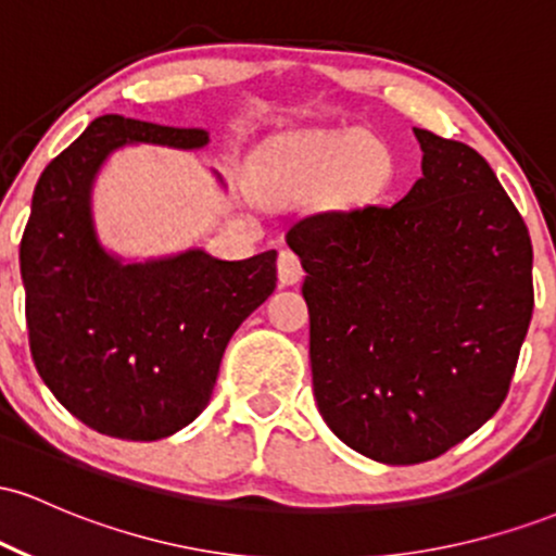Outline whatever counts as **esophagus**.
<instances>
[{"instance_id":"1","label":"esophagus","mask_w":556,"mask_h":556,"mask_svg":"<svg viewBox=\"0 0 556 556\" xmlns=\"http://www.w3.org/2000/svg\"><path fill=\"white\" fill-rule=\"evenodd\" d=\"M277 274H279V285L282 287H292L303 279V266H300V258L292 251H279V261H277Z\"/></svg>"}]
</instances>
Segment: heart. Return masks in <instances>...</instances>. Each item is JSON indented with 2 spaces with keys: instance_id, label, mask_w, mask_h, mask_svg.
I'll use <instances>...</instances> for the list:
<instances>
[{
  "instance_id": "b5f03b06",
  "label": "heart",
  "mask_w": 556,
  "mask_h": 556,
  "mask_svg": "<svg viewBox=\"0 0 556 556\" xmlns=\"http://www.w3.org/2000/svg\"><path fill=\"white\" fill-rule=\"evenodd\" d=\"M337 169L342 172V182L348 188H374L387 172L384 146L361 132L316 138L269 159L261 172V188L274 201L303 198L321 188Z\"/></svg>"
}]
</instances>
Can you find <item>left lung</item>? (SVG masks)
<instances>
[{"instance_id":"left-lung-1","label":"left lung","mask_w":556,"mask_h":556,"mask_svg":"<svg viewBox=\"0 0 556 556\" xmlns=\"http://www.w3.org/2000/svg\"><path fill=\"white\" fill-rule=\"evenodd\" d=\"M420 177L394 206L287 232L305 269L318 413L387 465L444 455L500 410L533 314L526 222L470 146L413 127Z\"/></svg>"}]
</instances>
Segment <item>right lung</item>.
Returning <instances> with one entry per match:
<instances>
[{
  "mask_svg": "<svg viewBox=\"0 0 556 556\" xmlns=\"http://www.w3.org/2000/svg\"><path fill=\"white\" fill-rule=\"evenodd\" d=\"M138 143L193 151L208 146V130L96 117L38 177L21 274L43 384L93 431L156 442L208 405L229 337L277 287V251L245 261L203 248L146 261L106 251L96 177L114 151Z\"/></svg>",
  "mask_w": 556,
  "mask_h": 556,
  "instance_id": "right-lung-1",
  "label": "right lung"
}]
</instances>
